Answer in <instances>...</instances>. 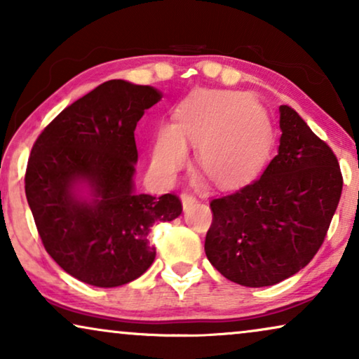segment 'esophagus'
<instances>
[{"mask_svg":"<svg viewBox=\"0 0 359 359\" xmlns=\"http://www.w3.org/2000/svg\"><path fill=\"white\" fill-rule=\"evenodd\" d=\"M181 203H183V208L184 209H188L191 204L196 203V198H194L193 194H189V193H183V194H181Z\"/></svg>","mask_w":359,"mask_h":359,"instance_id":"34e87169","label":"esophagus"}]
</instances>
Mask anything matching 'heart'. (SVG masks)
<instances>
[{"mask_svg":"<svg viewBox=\"0 0 359 359\" xmlns=\"http://www.w3.org/2000/svg\"><path fill=\"white\" fill-rule=\"evenodd\" d=\"M273 144L268 116L243 93L201 90L176 106L173 124H161L150 168L160 181L175 180L196 147V165L210 184L232 188L262 168Z\"/></svg>","mask_w":359,"mask_h":359,"instance_id":"obj_1","label":"heart"}]
</instances>
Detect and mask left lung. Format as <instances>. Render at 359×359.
<instances>
[{"label": "left lung", "mask_w": 359, "mask_h": 359, "mask_svg": "<svg viewBox=\"0 0 359 359\" xmlns=\"http://www.w3.org/2000/svg\"><path fill=\"white\" fill-rule=\"evenodd\" d=\"M278 155L242 189L210 203L204 250L247 287L273 286L307 266L330 227L343 178L335 154L292 107L279 106Z\"/></svg>", "instance_id": "1"}]
</instances>
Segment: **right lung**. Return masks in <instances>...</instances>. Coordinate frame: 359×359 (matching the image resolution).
Here are the masks:
<instances>
[{"label": "right lung", "instance_id": "add662e5", "mask_svg": "<svg viewBox=\"0 0 359 359\" xmlns=\"http://www.w3.org/2000/svg\"><path fill=\"white\" fill-rule=\"evenodd\" d=\"M154 86L111 80L68 106L32 147L26 198L47 253L96 287L134 281L151 266L155 222L181 214L173 194H137V122L161 100Z\"/></svg>", "mask_w": 359, "mask_h": 359}]
</instances>
